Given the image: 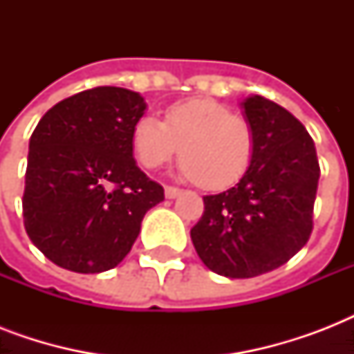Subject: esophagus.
Instances as JSON below:
<instances>
[{"label":"esophagus","mask_w":354,"mask_h":354,"mask_svg":"<svg viewBox=\"0 0 354 354\" xmlns=\"http://www.w3.org/2000/svg\"><path fill=\"white\" fill-rule=\"evenodd\" d=\"M182 194V191L178 187H171V185H165V196L167 198H176V196H180Z\"/></svg>","instance_id":"1"}]
</instances>
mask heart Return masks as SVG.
Masks as SVG:
<instances>
[{
    "label": "heart",
    "instance_id": "1",
    "mask_svg": "<svg viewBox=\"0 0 354 354\" xmlns=\"http://www.w3.org/2000/svg\"><path fill=\"white\" fill-rule=\"evenodd\" d=\"M132 147L139 163L163 165L182 152V174L207 191L241 182L255 156V130L215 99L193 97L165 110V122L141 115L133 122Z\"/></svg>",
    "mask_w": 354,
    "mask_h": 354
}]
</instances>
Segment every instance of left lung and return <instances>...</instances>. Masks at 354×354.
Segmentation results:
<instances>
[{"label": "left lung", "mask_w": 354, "mask_h": 354, "mask_svg": "<svg viewBox=\"0 0 354 354\" xmlns=\"http://www.w3.org/2000/svg\"><path fill=\"white\" fill-rule=\"evenodd\" d=\"M241 106L255 130L252 167L235 187L204 196L191 230L202 263L232 279L279 268L307 244L319 180L313 138L288 110L261 95Z\"/></svg>", "instance_id": "1"}]
</instances>
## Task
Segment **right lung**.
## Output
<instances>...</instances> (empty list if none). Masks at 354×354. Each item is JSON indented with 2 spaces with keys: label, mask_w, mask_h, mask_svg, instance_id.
<instances>
[{
  "label": "right lung",
  "mask_w": 354,
  "mask_h": 354,
  "mask_svg": "<svg viewBox=\"0 0 354 354\" xmlns=\"http://www.w3.org/2000/svg\"><path fill=\"white\" fill-rule=\"evenodd\" d=\"M136 91L99 86L64 99L29 141L24 224L60 268L99 274L127 257L145 213L165 198L133 160L132 128L145 113Z\"/></svg>",
  "instance_id": "1"
}]
</instances>
